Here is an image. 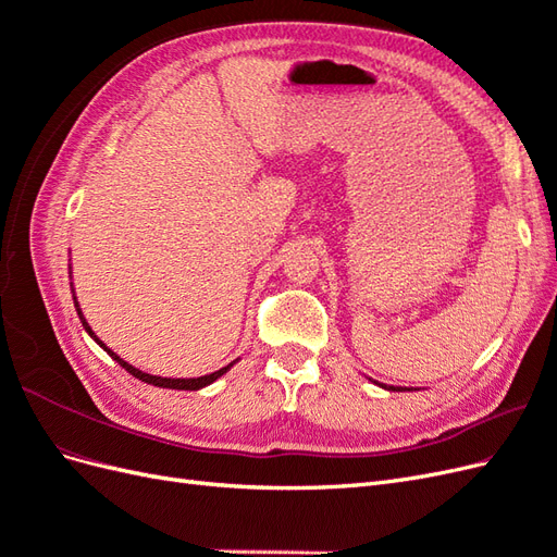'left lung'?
Segmentation results:
<instances>
[{
  "mask_svg": "<svg viewBox=\"0 0 557 557\" xmlns=\"http://www.w3.org/2000/svg\"><path fill=\"white\" fill-rule=\"evenodd\" d=\"M391 391H395V387H391Z\"/></svg>",
  "mask_w": 557,
  "mask_h": 557,
  "instance_id": "1",
  "label": "left lung"
}]
</instances>
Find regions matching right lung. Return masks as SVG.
<instances>
[{
  "instance_id": "1",
  "label": "right lung",
  "mask_w": 557,
  "mask_h": 557,
  "mask_svg": "<svg viewBox=\"0 0 557 557\" xmlns=\"http://www.w3.org/2000/svg\"><path fill=\"white\" fill-rule=\"evenodd\" d=\"M74 305H76V313H78V318H81L83 327H86V332L92 336V339H95L99 346H102V348L109 352V356L125 369V372H129L134 379H139V381H144V383H153V385H158V387H172V391H199V387H205V385L213 383L215 379H221V376L227 372V369L234 364V362H232V364H227V367H223V369H218V372L207 374V376H199V379H162V376H150V374H146V372H139L137 367L127 364L123 358H117L111 348H107L102 342H99L97 336H95V332L90 330V325L86 323V318H83V313H81V309H78V301H76V297H74Z\"/></svg>"
}]
</instances>
